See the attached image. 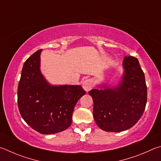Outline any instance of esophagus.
Returning <instances> with one entry per match:
<instances>
[{"label": "esophagus", "mask_w": 161, "mask_h": 161, "mask_svg": "<svg viewBox=\"0 0 161 161\" xmlns=\"http://www.w3.org/2000/svg\"><path fill=\"white\" fill-rule=\"evenodd\" d=\"M83 88L86 91H89L92 88V82L91 79H86L83 82Z\"/></svg>", "instance_id": "34e87169"}]
</instances>
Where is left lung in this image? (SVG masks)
I'll return each instance as SVG.
<instances>
[{"label": "left lung", "mask_w": 161, "mask_h": 161, "mask_svg": "<svg viewBox=\"0 0 161 161\" xmlns=\"http://www.w3.org/2000/svg\"><path fill=\"white\" fill-rule=\"evenodd\" d=\"M122 65L125 70L119 85L111 88L103 85L100 90L88 92L93 100L95 122L106 131L132 127L142 117L147 102L145 75L138 59L125 56Z\"/></svg>", "instance_id": "left-lung-1"}]
</instances>
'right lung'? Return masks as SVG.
<instances>
[{
	"instance_id": "right-lung-1",
	"label": "right lung",
	"mask_w": 161,
	"mask_h": 161,
	"mask_svg": "<svg viewBox=\"0 0 161 161\" xmlns=\"http://www.w3.org/2000/svg\"><path fill=\"white\" fill-rule=\"evenodd\" d=\"M38 50L22 67L18 89L19 113L28 125L42 134L64 131L72 123L76 103L86 94L80 86H52L40 70Z\"/></svg>"
}]
</instances>
